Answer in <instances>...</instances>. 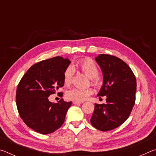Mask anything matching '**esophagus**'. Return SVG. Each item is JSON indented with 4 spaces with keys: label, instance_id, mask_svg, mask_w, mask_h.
<instances>
[{
    "label": "esophagus",
    "instance_id": "esophagus-1",
    "mask_svg": "<svg viewBox=\"0 0 156 156\" xmlns=\"http://www.w3.org/2000/svg\"><path fill=\"white\" fill-rule=\"evenodd\" d=\"M83 102H80V101H73V103L74 105H78V104H82Z\"/></svg>",
    "mask_w": 156,
    "mask_h": 156
}]
</instances>
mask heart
Returning <instances> with one entry per match:
<instances>
[{"label": "heart", "mask_w": 156, "mask_h": 156, "mask_svg": "<svg viewBox=\"0 0 156 156\" xmlns=\"http://www.w3.org/2000/svg\"><path fill=\"white\" fill-rule=\"evenodd\" d=\"M77 67L80 69L87 76L91 78V83L94 84H98V78L99 70L96 63L90 58L83 59L77 63ZM74 69L72 66H69L66 69L63 75V82L65 86H69L72 84ZM92 94V90L89 88H73L67 92L68 99L74 101L83 102Z\"/></svg>", "instance_id": "1"}]
</instances>
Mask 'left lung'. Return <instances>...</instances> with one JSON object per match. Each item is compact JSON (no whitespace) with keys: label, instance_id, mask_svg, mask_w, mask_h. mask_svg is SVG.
Listing matches in <instances>:
<instances>
[{"label":"left lung","instance_id":"obj_1","mask_svg":"<svg viewBox=\"0 0 156 156\" xmlns=\"http://www.w3.org/2000/svg\"><path fill=\"white\" fill-rule=\"evenodd\" d=\"M95 60L101 69L103 84L97 96H107L105 104H95L91 123L102 131L118 127L129 118L135 104L136 79L119 58L100 54Z\"/></svg>","mask_w":156,"mask_h":156}]
</instances>
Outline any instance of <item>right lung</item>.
Instances as JSON below:
<instances>
[{
  "instance_id": "add662e5",
  "label": "right lung",
  "mask_w": 156,
  "mask_h": 156,
  "mask_svg": "<svg viewBox=\"0 0 156 156\" xmlns=\"http://www.w3.org/2000/svg\"><path fill=\"white\" fill-rule=\"evenodd\" d=\"M70 63L69 59L60 56L37 62L18 84L16 96L18 113L27 126L38 133H53L65 122L72 102L61 99L54 103L48 97L64 86L63 75Z\"/></svg>"
}]
</instances>
